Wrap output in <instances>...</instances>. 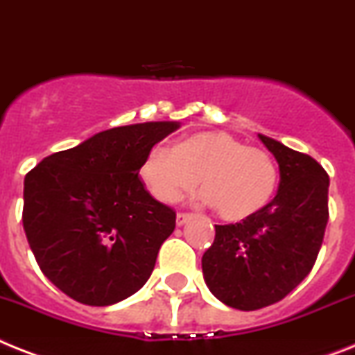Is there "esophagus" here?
<instances>
[{
  "instance_id": "1",
  "label": "esophagus",
  "mask_w": 355,
  "mask_h": 355,
  "mask_svg": "<svg viewBox=\"0 0 355 355\" xmlns=\"http://www.w3.org/2000/svg\"><path fill=\"white\" fill-rule=\"evenodd\" d=\"M191 220V214L189 213H178L177 214V225L180 227V225H184V223H187Z\"/></svg>"
}]
</instances>
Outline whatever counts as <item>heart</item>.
Listing matches in <instances>:
<instances>
[{"mask_svg": "<svg viewBox=\"0 0 355 355\" xmlns=\"http://www.w3.org/2000/svg\"><path fill=\"white\" fill-rule=\"evenodd\" d=\"M141 173L153 195L166 204L195 191L200 180L204 200L227 222H240L263 209L279 182L272 155L225 132L195 133L177 148L153 146Z\"/></svg>", "mask_w": 355, "mask_h": 355, "instance_id": "heart-1", "label": "heart"}]
</instances>
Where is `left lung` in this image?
<instances>
[{"mask_svg": "<svg viewBox=\"0 0 355 355\" xmlns=\"http://www.w3.org/2000/svg\"><path fill=\"white\" fill-rule=\"evenodd\" d=\"M278 162V193L240 223L214 225L202 256L205 285L238 311L284 300L312 270L329 222V175L312 157L258 133Z\"/></svg>", "mask_w": 355, "mask_h": 355, "instance_id": "obj_1", "label": "left lung"}]
</instances>
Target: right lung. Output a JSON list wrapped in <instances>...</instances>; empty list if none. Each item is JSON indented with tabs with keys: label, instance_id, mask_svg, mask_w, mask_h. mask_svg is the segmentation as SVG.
<instances>
[{
	"label": "right lung",
	"instance_id": "1",
	"mask_svg": "<svg viewBox=\"0 0 355 355\" xmlns=\"http://www.w3.org/2000/svg\"><path fill=\"white\" fill-rule=\"evenodd\" d=\"M178 128L159 121L104 130L26 173V240L44 276L71 300L113 305L151 276L177 213L146 191L139 171Z\"/></svg>",
	"mask_w": 355,
	"mask_h": 355
}]
</instances>
